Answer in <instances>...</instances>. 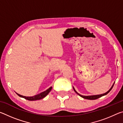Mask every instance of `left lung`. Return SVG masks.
<instances>
[{"label": "left lung", "mask_w": 123, "mask_h": 123, "mask_svg": "<svg viewBox=\"0 0 123 123\" xmlns=\"http://www.w3.org/2000/svg\"><path fill=\"white\" fill-rule=\"evenodd\" d=\"M114 83H115V82L113 83V85H112V87H111V88H110V89L107 92H106V93H103V94H101L93 95H88V96H86V95H82L80 94H79V93H78L76 91V90H75V88H74V87H73L74 91L75 92V93H76V94H78L79 95V96H80L81 97H82V98H83L86 99H88V100H95V99H98V98H100V97H101L104 96V95H106L107 94H108V93H109L110 92V91L111 90L112 88H113Z\"/></svg>", "instance_id": "8db88e82"}]
</instances>
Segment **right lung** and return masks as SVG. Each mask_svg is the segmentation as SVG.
<instances>
[{
    "mask_svg": "<svg viewBox=\"0 0 123 123\" xmlns=\"http://www.w3.org/2000/svg\"><path fill=\"white\" fill-rule=\"evenodd\" d=\"M52 89V87H50V88H49L48 89H47L46 91H45L43 92H42L41 93H39L38 94L35 95L34 96L32 97H26V96H23V95H22L18 93H16L17 94L18 96H19L20 97L23 98L25 99L26 100H30V101H34V100H40L43 99V98H44L45 97H46L47 95L49 94V93L50 92Z\"/></svg>",
    "mask_w": 123,
    "mask_h": 123,
    "instance_id": "1",
    "label": "right lung"
}]
</instances>
